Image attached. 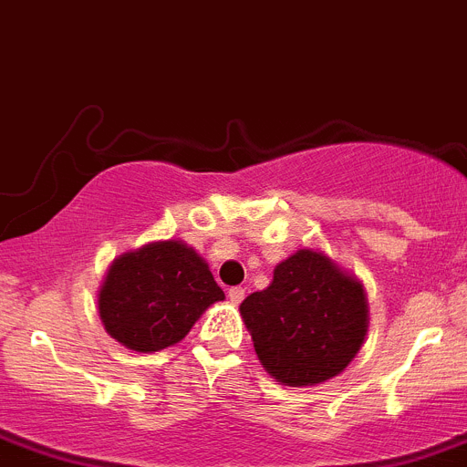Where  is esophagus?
I'll return each mask as SVG.
<instances>
[{"mask_svg":"<svg viewBox=\"0 0 467 467\" xmlns=\"http://www.w3.org/2000/svg\"><path fill=\"white\" fill-rule=\"evenodd\" d=\"M228 297H230V302H233V304H242V299L246 297V290H244V287H239V285H234V287H230V290H228Z\"/></svg>","mask_w":467,"mask_h":467,"instance_id":"esophagus-1","label":"esophagus"}]
</instances>
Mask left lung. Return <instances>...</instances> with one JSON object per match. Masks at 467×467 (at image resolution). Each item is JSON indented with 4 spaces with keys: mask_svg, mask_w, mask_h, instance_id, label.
Segmentation results:
<instances>
[{
    "mask_svg": "<svg viewBox=\"0 0 467 467\" xmlns=\"http://www.w3.org/2000/svg\"><path fill=\"white\" fill-rule=\"evenodd\" d=\"M239 311L265 368L290 387L338 376L368 325L361 283L308 248L283 260L267 290L248 295Z\"/></svg>",
    "mask_w": 467,
    "mask_h": 467,
    "instance_id": "obj_1",
    "label": "left lung"
}]
</instances>
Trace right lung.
<instances>
[{
	"mask_svg": "<svg viewBox=\"0 0 467 467\" xmlns=\"http://www.w3.org/2000/svg\"><path fill=\"white\" fill-rule=\"evenodd\" d=\"M225 299L204 260L182 242H154L112 263L99 295L108 334L138 352L180 343L202 311Z\"/></svg>",
	"mask_w": 467,
	"mask_h": 467,
	"instance_id": "obj_1",
	"label": "right lung"
}]
</instances>
